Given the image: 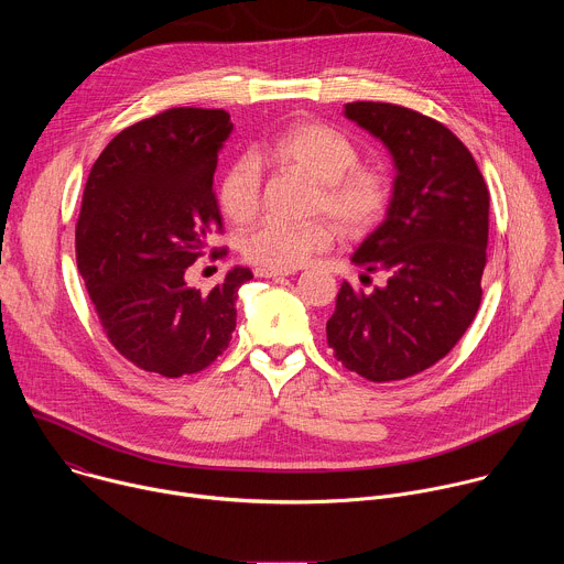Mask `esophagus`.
I'll return each instance as SVG.
<instances>
[{
  "instance_id": "34e87169",
  "label": "esophagus",
  "mask_w": 564,
  "mask_h": 564,
  "mask_svg": "<svg viewBox=\"0 0 564 564\" xmlns=\"http://www.w3.org/2000/svg\"><path fill=\"white\" fill-rule=\"evenodd\" d=\"M254 274L259 279H276V276H290L294 274V270H268V268H257Z\"/></svg>"
}]
</instances>
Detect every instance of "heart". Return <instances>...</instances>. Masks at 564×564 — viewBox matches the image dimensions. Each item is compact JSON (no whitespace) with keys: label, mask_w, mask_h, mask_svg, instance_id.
Instances as JSON below:
<instances>
[{"label":"heart","mask_w":564,"mask_h":564,"mask_svg":"<svg viewBox=\"0 0 564 564\" xmlns=\"http://www.w3.org/2000/svg\"><path fill=\"white\" fill-rule=\"evenodd\" d=\"M257 158L314 181L318 185L316 209L326 212L348 236L372 229L388 209V178L375 167L357 165V144L328 124L296 122L265 142ZM261 172L252 158L234 160L218 181L220 212L236 225L257 216ZM330 243L333 231L326 223L265 220L243 238L240 250L259 268L294 270Z\"/></svg>","instance_id":"heart-1"}]
</instances>
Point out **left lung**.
Listing matches in <instances>:
<instances>
[{"instance_id": "8db88e82", "label": "left lung", "mask_w": 564, "mask_h": 564, "mask_svg": "<svg viewBox=\"0 0 564 564\" xmlns=\"http://www.w3.org/2000/svg\"><path fill=\"white\" fill-rule=\"evenodd\" d=\"M344 116L392 158L386 218L350 257L388 281L370 294L341 283L328 346L348 370L397 381L446 357L473 324L487 265L489 192L470 151L442 122L386 102H350Z\"/></svg>"}]
</instances>
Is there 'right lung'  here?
<instances>
[{
	"label": "right lung",
	"mask_w": 564,
	"mask_h": 564,
	"mask_svg": "<svg viewBox=\"0 0 564 564\" xmlns=\"http://www.w3.org/2000/svg\"><path fill=\"white\" fill-rule=\"evenodd\" d=\"M231 129L223 109H170L122 129L91 167L77 270L109 341L147 372L194 375L236 328L248 268L227 270L209 292L185 281L207 234L223 227L212 185Z\"/></svg>",
	"instance_id": "1"
}]
</instances>
